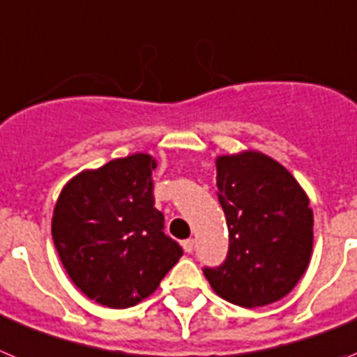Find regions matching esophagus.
Listing matches in <instances>:
<instances>
[{"mask_svg": "<svg viewBox=\"0 0 357 357\" xmlns=\"http://www.w3.org/2000/svg\"><path fill=\"white\" fill-rule=\"evenodd\" d=\"M183 248H185V252L187 253L194 252V238H187V241H183Z\"/></svg>", "mask_w": 357, "mask_h": 357, "instance_id": "1", "label": "esophagus"}]
</instances>
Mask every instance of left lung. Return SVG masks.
<instances>
[{"instance_id": "8db88e82", "label": "left lung", "mask_w": 357, "mask_h": 357, "mask_svg": "<svg viewBox=\"0 0 357 357\" xmlns=\"http://www.w3.org/2000/svg\"><path fill=\"white\" fill-rule=\"evenodd\" d=\"M217 197L228 225V255L203 268L221 298L260 307L284 298L307 269L312 210L298 181L266 154L217 158Z\"/></svg>"}]
</instances>
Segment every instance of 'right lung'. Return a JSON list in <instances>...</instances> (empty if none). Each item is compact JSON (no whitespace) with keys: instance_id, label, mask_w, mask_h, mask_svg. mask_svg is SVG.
<instances>
[{"instance_id":"right-lung-1","label":"right lung","mask_w":357,"mask_h":357,"mask_svg":"<svg viewBox=\"0 0 357 357\" xmlns=\"http://www.w3.org/2000/svg\"><path fill=\"white\" fill-rule=\"evenodd\" d=\"M149 154H132L84 170L63 188L52 237L77 287L100 305L126 309L160 286L183 255L154 208Z\"/></svg>"}]
</instances>
